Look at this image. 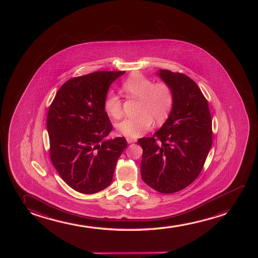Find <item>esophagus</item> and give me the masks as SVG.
Here are the masks:
<instances>
[{
  "instance_id": "obj_1",
  "label": "esophagus",
  "mask_w": 258,
  "mask_h": 258,
  "mask_svg": "<svg viewBox=\"0 0 258 258\" xmlns=\"http://www.w3.org/2000/svg\"><path fill=\"white\" fill-rule=\"evenodd\" d=\"M126 141L128 143H134V142H136V139L127 137Z\"/></svg>"
}]
</instances>
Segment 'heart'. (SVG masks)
<instances>
[{"mask_svg": "<svg viewBox=\"0 0 258 258\" xmlns=\"http://www.w3.org/2000/svg\"><path fill=\"white\" fill-rule=\"evenodd\" d=\"M122 89L130 98L139 100V116L128 117L116 124L117 132L127 137H138L149 130L155 120L163 123L171 113L174 95L170 85L165 82L155 83L147 77L135 74L122 84ZM106 113L114 119L123 115L122 101L118 95L109 92L104 100Z\"/></svg>", "mask_w": 258, "mask_h": 258, "instance_id": "1", "label": "heart"}]
</instances>
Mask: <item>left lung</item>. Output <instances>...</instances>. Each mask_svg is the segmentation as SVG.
Wrapping results in <instances>:
<instances>
[{
    "instance_id": "left-lung-1",
    "label": "left lung",
    "mask_w": 258,
    "mask_h": 258,
    "mask_svg": "<svg viewBox=\"0 0 258 258\" xmlns=\"http://www.w3.org/2000/svg\"><path fill=\"white\" fill-rule=\"evenodd\" d=\"M171 86L174 102L163 126L152 137L141 138L143 181L157 192H178L196 180L212 145V120L206 98L185 74L159 70Z\"/></svg>"
}]
</instances>
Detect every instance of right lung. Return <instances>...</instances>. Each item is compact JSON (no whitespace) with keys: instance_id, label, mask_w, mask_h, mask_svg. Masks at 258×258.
Masks as SVG:
<instances>
[{"instance_id":"obj_1","label":"right lung","mask_w":258,"mask_h":258,"mask_svg":"<svg viewBox=\"0 0 258 258\" xmlns=\"http://www.w3.org/2000/svg\"><path fill=\"white\" fill-rule=\"evenodd\" d=\"M124 72H96L60 87L47 117L52 163L67 185L95 194L112 181L116 161L127 147L122 137L106 140L112 123L104 109L109 86Z\"/></svg>"}]
</instances>
